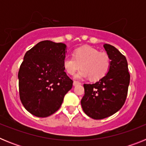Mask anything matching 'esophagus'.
Instances as JSON below:
<instances>
[{
	"mask_svg": "<svg viewBox=\"0 0 146 146\" xmlns=\"http://www.w3.org/2000/svg\"><path fill=\"white\" fill-rule=\"evenodd\" d=\"M80 84H81L80 82H77V81H74V82H73V86H78V85H80Z\"/></svg>",
	"mask_w": 146,
	"mask_h": 146,
	"instance_id": "34e87169",
	"label": "esophagus"
}]
</instances>
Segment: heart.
<instances>
[{"instance_id":"1","label":"heart","mask_w":146,"mask_h":146,"mask_svg":"<svg viewBox=\"0 0 146 146\" xmlns=\"http://www.w3.org/2000/svg\"><path fill=\"white\" fill-rule=\"evenodd\" d=\"M74 58L66 57L64 59L63 66L66 72L74 74L78 69H82L74 75L75 79L89 77L93 80L101 79L108 74L110 68V58L104 52L89 46H83L74 51Z\"/></svg>"}]
</instances>
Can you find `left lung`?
Returning a JSON list of instances; mask_svg holds the SVG:
<instances>
[{
    "mask_svg": "<svg viewBox=\"0 0 146 146\" xmlns=\"http://www.w3.org/2000/svg\"><path fill=\"white\" fill-rule=\"evenodd\" d=\"M104 48L110 58L109 72L94 84L83 85L81 99L85 113L96 120L110 116L123 107L130 81L126 57L112 45L104 44Z\"/></svg>",
    "mask_w": 146,
    "mask_h": 146,
    "instance_id": "obj_1",
    "label": "left lung"
}]
</instances>
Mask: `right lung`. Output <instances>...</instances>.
I'll list each match as a JSON object with an SVG mask.
<instances>
[{"mask_svg": "<svg viewBox=\"0 0 146 146\" xmlns=\"http://www.w3.org/2000/svg\"><path fill=\"white\" fill-rule=\"evenodd\" d=\"M66 45L38 42L25 54L18 72L22 104L35 116L44 118L60 108L73 81L64 72Z\"/></svg>", "mask_w": 146, "mask_h": 146, "instance_id": "1", "label": "right lung"}]
</instances>
